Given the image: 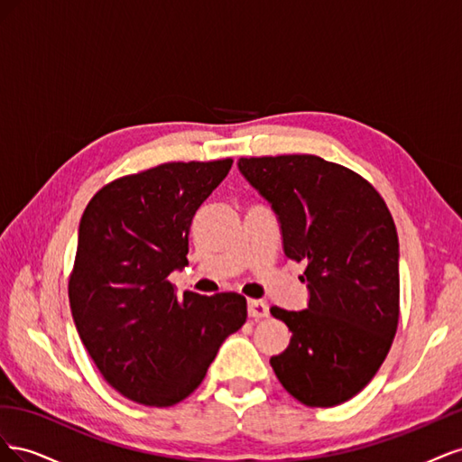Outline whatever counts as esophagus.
Masks as SVG:
<instances>
[{"label": "esophagus", "mask_w": 462, "mask_h": 462, "mask_svg": "<svg viewBox=\"0 0 462 462\" xmlns=\"http://www.w3.org/2000/svg\"><path fill=\"white\" fill-rule=\"evenodd\" d=\"M248 314H250V318L260 319V318H265V316L270 314V309H268V304H265L263 300L250 299L248 300Z\"/></svg>", "instance_id": "1"}]
</instances>
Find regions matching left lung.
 <instances>
[{
  "mask_svg": "<svg viewBox=\"0 0 462 462\" xmlns=\"http://www.w3.org/2000/svg\"><path fill=\"white\" fill-rule=\"evenodd\" d=\"M241 173L279 216L287 258L304 262L309 309L272 306L292 331L270 358L306 407H335L380 370L399 326V239L382 194L312 153L241 158Z\"/></svg>",
  "mask_w": 462,
  "mask_h": 462,
  "instance_id": "1",
  "label": "left lung"
}]
</instances>
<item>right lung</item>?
<instances>
[{
	"label": "right lung",
	"instance_id": "obj_1",
	"mask_svg": "<svg viewBox=\"0 0 462 462\" xmlns=\"http://www.w3.org/2000/svg\"><path fill=\"white\" fill-rule=\"evenodd\" d=\"M231 165V158L167 162L119 177L80 217L69 275L77 331L104 380L146 407L187 399L246 321L239 292L177 297L167 279L187 265L192 217Z\"/></svg>",
	"mask_w": 462,
	"mask_h": 462
}]
</instances>
